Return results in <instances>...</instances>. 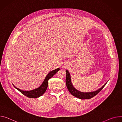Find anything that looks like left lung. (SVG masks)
<instances>
[{
	"mask_svg": "<svg viewBox=\"0 0 122 122\" xmlns=\"http://www.w3.org/2000/svg\"><path fill=\"white\" fill-rule=\"evenodd\" d=\"M66 84L67 86L68 90H69V92L74 97L78 98L80 99H91L94 96H95L96 95H97L100 92L103 87L105 86L106 85L107 82H106L101 88H99L98 90L92 92H82L77 89L73 86L72 83L71 82V74L69 71L68 70H66Z\"/></svg>",
	"mask_w": 122,
	"mask_h": 122,
	"instance_id": "8db88e82",
	"label": "left lung"
}]
</instances>
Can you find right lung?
<instances>
[{
    "label": "right lung",
    "instance_id": "1",
    "mask_svg": "<svg viewBox=\"0 0 122 122\" xmlns=\"http://www.w3.org/2000/svg\"><path fill=\"white\" fill-rule=\"evenodd\" d=\"M60 69L57 68L56 69H55L51 71H50L47 75L46 76L45 79L44 80L43 83L40 85V86L36 88V89L30 90V91H23L21 90L18 87H16L13 84L14 86L20 92H21L25 96L31 98H36L39 97L40 96H42L47 90V88L48 86V81L51 78V77L55 74L58 71H59Z\"/></svg>",
    "mask_w": 122,
    "mask_h": 122
}]
</instances>
